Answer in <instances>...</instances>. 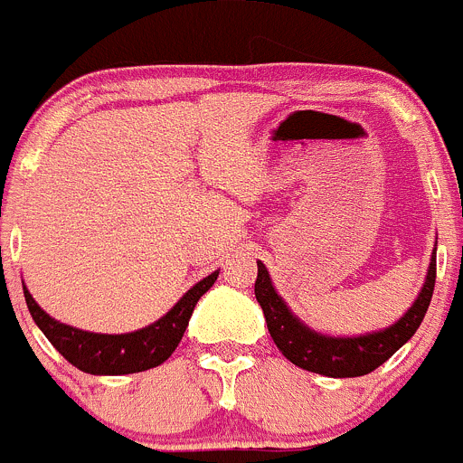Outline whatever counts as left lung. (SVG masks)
<instances>
[{"label": "left lung", "mask_w": 463, "mask_h": 463, "mask_svg": "<svg viewBox=\"0 0 463 463\" xmlns=\"http://www.w3.org/2000/svg\"><path fill=\"white\" fill-rule=\"evenodd\" d=\"M435 279L437 259L432 254L426 283H423L412 307L402 317V321L390 326L388 330L350 338L318 335V332H312L307 326H303L289 312L283 298L276 294L263 263H259V279H256L254 292L256 301L263 307L267 330H269L276 347L283 352L285 359H289L294 365L307 370V373L345 379V376H364L373 373L417 332L428 312L432 292H435Z\"/></svg>", "instance_id": "8db88e82"}]
</instances>
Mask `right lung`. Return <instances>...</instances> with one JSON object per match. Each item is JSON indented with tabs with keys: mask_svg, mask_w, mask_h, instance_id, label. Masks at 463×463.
<instances>
[{
	"mask_svg": "<svg viewBox=\"0 0 463 463\" xmlns=\"http://www.w3.org/2000/svg\"><path fill=\"white\" fill-rule=\"evenodd\" d=\"M216 279L218 271L209 274L207 279L194 285L160 321L131 335H93V332L75 330L51 318L33 301L26 288H24V298L33 321L71 365L89 374H131L156 368L174 354L187 330L198 298L216 283Z\"/></svg>",
	"mask_w": 463,
	"mask_h": 463,
	"instance_id": "obj_1",
	"label": "right lung"
}]
</instances>
